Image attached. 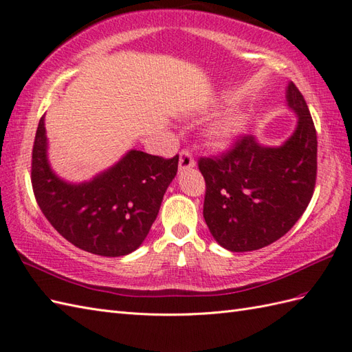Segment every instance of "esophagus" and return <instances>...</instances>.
Masks as SVG:
<instances>
[{
    "label": "esophagus",
    "mask_w": 352,
    "mask_h": 352,
    "mask_svg": "<svg viewBox=\"0 0 352 352\" xmlns=\"http://www.w3.org/2000/svg\"><path fill=\"white\" fill-rule=\"evenodd\" d=\"M193 166H195V160L192 157V154L189 151L183 150L182 153H179V160H178L179 173H183V170H187V169H192Z\"/></svg>",
    "instance_id": "esophagus-1"
}]
</instances>
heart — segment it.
<instances>
[{
	"label": "heart",
	"mask_w": 352,
	"mask_h": 352,
	"mask_svg": "<svg viewBox=\"0 0 352 352\" xmlns=\"http://www.w3.org/2000/svg\"><path fill=\"white\" fill-rule=\"evenodd\" d=\"M246 129V122L240 117H230L217 122L208 132V144L211 148L225 151L240 138Z\"/></svg>",
	"instance_id": "obj_1"
}]
</instances>
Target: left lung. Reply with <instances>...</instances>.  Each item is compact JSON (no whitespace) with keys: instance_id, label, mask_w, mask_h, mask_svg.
<instances>
[{"instance_id":"1","label":"left lung","mask_w":352,"mask_h":352,"mask_svg":"<svg viewBox=\"0 0 352 352\" xmlns=\"http://www.w3.org/2000/svg\"><path fill=\"white\" fill-rule=\"evenodd\" d=\"M287 106L297 117L280 145L246 136L216 159H201L206 178L204 219L213 239L231 252H250L279 240L305 213L316 179V130L292 82Z\"/></svg>"}]
</instances>
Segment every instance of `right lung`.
Returning a JSON list of instances; mask_svg holds the SVG:
<instances>
[{"label": "right lung", "instance_id": "add662e5", "mask_svg": "<svg viewBox=\"0 0 352 352\" xmlns=\"http://www.w3.org/2000/svg\"><path fill=\"white\" fill-rule=\"evenodd\" d=\"M47 148L43 116L32 146L31 183L49 223L73 246L94 255L124 256L141 246L177 175L178 156L129 150L91 179L73 183L52 169Z\"/></svg>", "mask_w": 352, "mask_h": 352}]
</instances>
